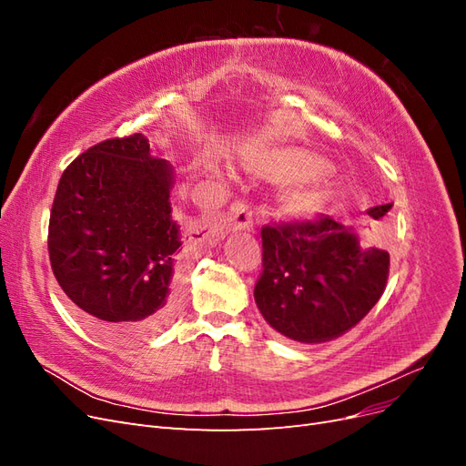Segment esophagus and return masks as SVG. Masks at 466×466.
<instances>
[{"instance_id":"34e87169","label":"esophagus","mask_w":466,"mask_h":466,"mask_svg":"<svg viewBox=\"0 0 466 466\" xmlns=\"http://www.w3.org/2000/svg\"><path fill=\"white\" fill-rule=\"evenodd\" d=\"M229 223L233 231H250L252 229V211L245 202H233L229 211Z\"/></svg>"}]
</instances>
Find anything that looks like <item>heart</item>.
I'll return each mask as SVG.
<instances>
[{"label":"heart","mask_w":466,"mask_h":466,"mask_svg":"<svg viewBox=\"0 0 466 466\" xmlns=\"http://www.w3.org/2000/svg\"><path fill=\"white\" fill-rule=\"evenodd\" d=\"M208 165L211 168H216L214 159H209ZM257 168L276 180L299 182V180L317 177L324 168V163L319 157H315V155L305 153V151H281V153L270 155V157L258 159ZM286 202L295 211H307L311 209V206H315L317 194L299 182V185H295L286 194Z\"/></svg>","instance_id":"obj_1"}]
</instances>
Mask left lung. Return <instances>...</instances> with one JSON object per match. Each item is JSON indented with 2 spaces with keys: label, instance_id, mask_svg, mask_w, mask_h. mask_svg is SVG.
Returning a JSON list of instances; mask_svg holds the SVG:
<instances>
[{
  "label": "left lung",
  "instance_id": "1",
  "mask_svg": "<svg viewBox=\"0 0 466 466\" xmlns=\"http://www.w3.org/2000/svg\"><path fill=\"white\" fill-rule=\"evenodd\" d=\"M392 204L368 216L383 219ZM255 301L274 330L317 344L348 332L385 291L389 252L365 245L354 228L322 216L264 225Z\"/></svg>",
  "mask_w": 466,
  "mask_h": 466
}]
</instances>
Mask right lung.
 <instances>
[{
    "instance_id": "obj_1",
    "label": "right lung",
    "mask_w": 466,
    "mask_h": 466,
    "mask_svg": "<svg viewBox=\"0 0 466 466\" xmlns=\"http://www.w3.org/2000/svg\"><path fill=\"white\" fill-rule=\"evenodd\" d=\"M173 167L144 134L112 137L67 165L48 225L52 272L79 317L116 342L171 322L188 252L171 218Z\"/></svg>"
}]
</instances>
